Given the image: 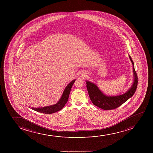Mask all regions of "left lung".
<instances>
[{
  "instance_id": "left-lung-1",
  "label": "left lung",
  "mask_w": 153,
  "mask_h": 153,
  "mask_svg": "<svg viewBox=\"0 0 153 153\" xmlns=\"http://www.w3.org/2000/svg\"><path fill=\"white\" fill-rule=\"evenodd\" d=\"M128 56L133 65L134 79L131 87L124 94L117 96H107L105 95L96 85L89 81H86V87L87 88L88 94L94 105L105 110L116 109L128 100L130 97L134 95L137 89L138 77L135 70L133 61L130 55H128Z\"/></svg>"
}]
</instances>
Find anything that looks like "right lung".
Returning <instances> with one entry per match:
<instances>
[{
  "label": "right lung",
  "mask_w": 153,
  "mask_h": 153,
  "mask_svg": "<svg viewBox=\"0 0 153 153\" xmlns=\"http://www.w3.org/2000/svg\"><path fill=\"white\" fill-rule=\"evenodd\" d=\"M75 82V79L71 81L64 89L63 93L62 94L61 97L59 100L58 101L56 104L53 105H49L47 107L42 108H31L32 110L34 111H37L38 112L44 113V114H52L53 113L56 112L60 111L64 107L65 104L67 103V101L68 100L69 96L70 94V90L71 89L72 85Z\"/></svg>",
  "instance_id": "1"
}]
</instances>
